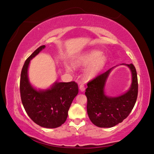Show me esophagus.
<instances>
[{"label":"esophagus","instance_id":"34e87169","mask_svg":"<svg viewBox=\"0 0 154 154\" xmlns=\"http://www.w3.org/2000/svg\"><path fill=\"white\" fill-rule=\"evenodd\" d=\"M80 90L82 92H83V91L85 90V87L84 84H83V83H82V84L80 85Z\"/></svg>","mask_w":154,"mask_h":154}]
</instances>
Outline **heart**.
Instances as JSON below:
<instances>
[{
    "mask_svg": "<svg viewBox=\"0 0 154 154\" xmlns=\"http://www.w3.org/2000/svg\"><path fill=\"white\" fill-rule=\"evenodd\" d=\"M106 62L105 56L102 55L100 51L94 50L79 57L73 64L76 67H85L90 64L85 72V78L89 79L96 76L101 71ZM67 69L68 71L70 70L69 67H67Z\"/></svg>",
    "mask_w": 154,
    "mask_h": 154,
    "instance_id": "heart-1",
    "label": "heart"
}]
</instances>
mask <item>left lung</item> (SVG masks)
<instances>
[{"instance_id":"1","label":"left lung","mask_w":154,"mask_h":154,"mask_svg":"<svg viewBox=\"0 0 154 154\" xmlns=\"http://www.w3.org/2000/svg\"><path fill=\"white\" fill-rule=\"evenodd\" d=\"M127 66L132 72V82L130 89L122 96L109 97L105 94L106 79L112 68L87 83L85 92L87 97V114L92 123L97 127L110 128L122 123L134 108L138 94L137 75L132 63Z\"/></svg>"}]
</instances>
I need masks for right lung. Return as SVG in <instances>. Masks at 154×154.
Listing matches in <instances>:
<instances>
[{
    "mask_svg": "<svg viewBox=\"0 0 154 154\" xmlns=\"http://www.w3.org/2000/svg\"><path fill=\"white\" fill-rule=\"evenodd\" d=\"M45 47L40 46L26 60L20 75V97L26 113L36 124L54 128L66 122L69 107L78 93V86L75 82H56L49 89L36 91L31 85L27 76L30 60Z\"/></svg>",
    "mask_w": 154,
    "mask_h": 154,
    "instance_id": "add662e5",
    "label": "right lung"
}]
</instances>
